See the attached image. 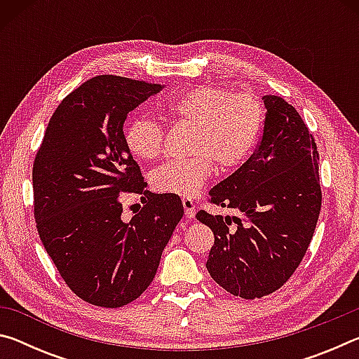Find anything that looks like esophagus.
Segmentation results:
<instances>
[{
    "instance_id": "1",
    "label": "esophagus",
    "mask_w": 359,
    "mask_h": 359,
    "mask_svg": "<svg viewBox=\"0 0 359 359\" xmlns=\"http://www.w3.org/2000/svg\"><path fill=\"white\" fill-rule=\"evenodd\" d=\"M182 204H184V209H185V217L188 220H193L194 215H196V205L191 201V199H182Z\"/></svg>"
}]
</instances>
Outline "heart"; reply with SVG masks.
Instances as JSON below:
<instances>
[{"mask_svg":"<svg viewBox=\"0 0 359 359\" xmlns=\"http://www.w3.org/2000/svg\"><path fill=\"white\" fill-rule=\"evenodd\" d=\"M171 112L196 126L193 156L163 163L150 174V184L160 193L191 198L209 180L214 163L220 171L241 166L259 137L263 107L253 95L233 93L214 85H199L171 102ZM165 131L149 117H137L126 126L125 144L141 160L163 154Z\"/></svg>","mask_w":359,"mask_h":359,"instance_id":"1","label":"heart"}]
</instances>
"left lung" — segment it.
Masks as SVG:
<instances>
[{
    "mask_svg": "<svg viewBox=\"0 0 359 359\" xmlns=\"http://www.w3.org/2000/svg\"><path fill=\"white\" fill-rule=\"evenodd\" d=\"M261 101L266 114L258 149L209 191L212 203L239 217L196 214L214 231L205 263L210 277L244 299L274 293L288 280L311 244L321 208L318 150L306 123L280 96Z\"/></svg>",
    "mask_w": 359,
    "mask_h": 359,
    "instance_id": "1",
    "label": "left lung"
}]
</instances>
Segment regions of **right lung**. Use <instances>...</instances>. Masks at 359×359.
<instances>
[{"mask_svg": "<svg viewBox=\"0 0 359 359\" xmlns=\"http://www.w3.org/2000/svg\"><path fill=\"white\" fill-rule=\"evenodd\" d=\"M165 88L120 76H96L62 101L33 166L34 218L46 252L66 285L93 306L137 299L184 217L177 194L145 190L125 144L131 111ZM144 194L130 222L119 194Z\"/></svg>", "mask_w": 359, "mask_h": 359, "instance_id": "obj_1", "label": "right lung"}]
</instances>
